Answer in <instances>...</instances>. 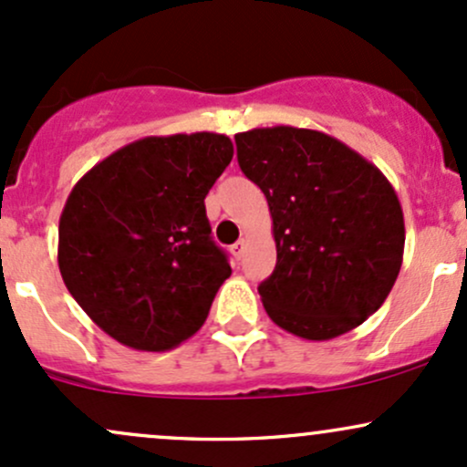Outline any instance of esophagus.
I'll use <instances>...</instances> for the list:
<instances>
[{
	"label": "esophagus",
	"mask_w": 467,
	"mask_h": 467,
	"mask_svg": "<svg viewBox=\"0 0 467 467\" xmlns=\"http://www.w3.org/2000/svg\"><path fill=\"white\" fill-rule=\"evenodd\" d=\"M244 250H245V241L241 239V241H237V244L234 245H230V252H233V256L234 259H241V256H244Z\"/></svg>",
	"instance_id": "1"
}]
</instances>
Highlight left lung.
I'll return each instance as SVG.
<instances>
[{
	"label": "left lung",
	"instance_id": "8db88e82",
	"mask_svg": "<svg viewBox=\"0 0 467 467\" xmlns=\"http://www.w3.org/2000/svg\"><path fill=\"white\" fill-rule=\"evenodd\" d=\"M264 191L276 267L259 285L267 316L305 340H331L378 312L400 275L404 213L378 166L323 131L264 127L234 136Z\"/></svg>",
	"mask_w": 467,
	"mask_h": 467
}]
</instances>
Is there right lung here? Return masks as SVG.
I'll use <instances>...</instances> for the list:
<instances>
[{
    "instance_id": "add662e5",
    "label": "right lung",
    "mask_w": 467,
    "mask_h": 467,
    "mask_svg": "<svg viewBox=\"0 0 467 467\" xmlns=\"http://www.w3.org/2000/svg\"><path fill=\"white\" fill-rule=\"evenodd\" d=\"M223 133L149 136L77 182L58 219V270L83 312L138 351L191 337L230 276L208 191L233 160Z\"/></svg>"
}]
</instances>
